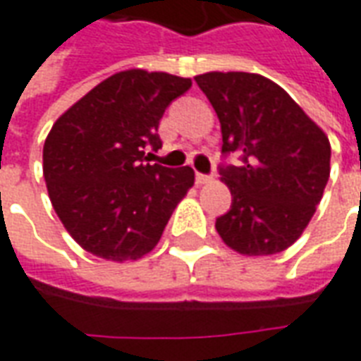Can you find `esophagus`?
I'll use <instances>...</instances> for the list:
<instances>
[{
  "label": "esophagus",
  "mask_w": 361,
  "mask_h": 361,
  "mask_svg": "<svg viewBox=\"0 0 361 361\" xmlns=\"http://www.w3.org/2000/svg\"><path fill=\"white\" fill-rule=\"evenodd\" d=\"M212 178L211 176H207V173H195V181H197V185H204V183H209Z\"/></svg>",
  "instance_id": "esophagus-1"
}]
</instances>
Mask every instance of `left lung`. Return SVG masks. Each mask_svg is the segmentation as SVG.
<instances>
[{"label":"left lung","instance_id":"left-lung-1","mask_svg":"<svg viewBox=\"0 0 361 361\" xmlns=\"http://www.w3.org/2000/svg\"><path fill=\"white\" fill-rule=\"evenodd\" d=\"M220 119L222 154L240 166H220L232 207L216 232L242 255H274L302 235L331 173V142L323 129L276 82L257 73L197 75Z\"/></svg>","mask_w":361,"mask_h":361}]
</instances>
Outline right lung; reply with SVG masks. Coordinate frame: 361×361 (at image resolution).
Returning <instances> with one entry per match:
<instances>
[{
  "instance_id": "obj_1",
  "label": "right lung",
  "mask_w": 361,
  "mask_h": 361,
  "mask_svg": "<svg viewBox=\"0 0 361 361\" xmlns=\"http://www.w3.org/2000/svg\"><path fill=\"white\" fill-rule=\"evenodd\" d=\"M191 79L127 69L59 116L44 142V180L59 220L82 250L135 261L154 250L195 172L149 164L158 123Z\"/></svg>"
}]
</instances>
